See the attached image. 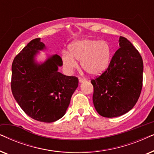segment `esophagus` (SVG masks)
<instances>
[{"label":"esophagus","instance_id":"34e87169","mask_svg":"<svg viewBox=\"0 0 154 154\" xmlns=\"http://www.w3.org/2000/svg\"><path fill=\"white\" fill-rule=\"evenodd\" d=\"M79 83H84V82L86 81V80L85 79H83V78H81V77H79Z\"/></svg>","mask_w":154,"mask_h":154}]
</instances>
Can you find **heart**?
Wrapping results in <instances>:
<instances>
[{
    "label": "heart",
    "mask_w": 154,
    "mask_h": 154,
    "mask_svg": "<svg viewBox=\"0 0 154 154\" xmlns=\"http://www.w3.org/2000/svg\"><path fill=\"white\" fill-rule=\"evenodd\" d=\"M69 52H62L63 64L71 71L76 68V60L81 61L82 68L92 76L102 74L110 64L112 49L106 41L84 38L73 41L69 46Z\"/></svg>",
    "instance_id": "heart-1"
}]
</instances>
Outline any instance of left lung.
<instances>
[{"label":"left lung","instance_id":"1","mask_svg":"<svg viewBox=\"0 0 154 154\" xmlns=\"http://www.w3.org/2000/svg\"><path fill=\"white\" fill-rule=\"evenodd\" d=\"M119 42L108 69L91 81L94 108L103 117H118L131 110L142 88V57L127 38L121 36Z\"/></svg>","mask_w":154,"mask_h":154}]
</instances>
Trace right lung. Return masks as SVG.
<instances>
[{"instance_id":"right-lung-1","label":"right lung","mask_w":154,"mask_h":154,"mask_svg":"<svg viewBox=\"0 0 154 154\" xmlns=\"http://www.w3.org/2000/svg\"><path fill=\"white\" fill-rule=\"evenodd\" d=\"M46 50L41 38L33 39L14 57L11 89L16 102L33 119L52 123L64 116L79 79L59 72L62 66L57 54L48 55L43 62L36 57Z\"/></svg>"}]
</instances>
